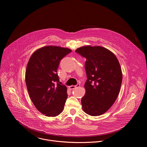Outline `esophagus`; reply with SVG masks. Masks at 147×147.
<instances>
[{
    "label": "esophagus",
    "mask_w": 147,
    "mask_h": 147,
    "mask_svg": "<svg viewBox=\"0 0 147 147\" xmlns=\"http://www.w3.org/2000/svg\"><path fill=\"white\" fill-rule=\"evenodd\" d=\"M80 86V84H78L76 85V86H70V87H69V88H70V90H73V89H75L76 88L79 87Z\"/></svg>",
    "instance_id": "34e87169"
}]
</instances>
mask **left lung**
<instances>
[{"label":"left lung","instance_id":"1","mask_svg":"<svg viewBox=\"0 0 147 147\" xmlns=\"http://www.w3.org/2000/svg\"><path fill=\"white\" fill-rule=\"evenodd\" d=\"M75 51L86 58L82 110L90 116L101 115L113 105L120 92L123 75L119 60L111 51L100 46H83Z\"/></svg>","mask_w":147,"mask_h":147}]
</instances>
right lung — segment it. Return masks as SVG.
Wrapping results in <instances>:
<instances>
[{
    "label": "right lung",
    "mask_w": 147,
    "mask_h": 147,
    "mask_svg": "<svg viewBox=\"0 0 147 147\" xmlns=\"http://www.w3.org/2000/svg\"><path fill=\"white\" fill-rule=\"evenodd\" d=\"M71 51L46 46L36 49L28 60L25 76L28 92L37 110L46 116L55 117L63 111L67 89L59 84L56 73L60 60Z\"/></svg>",
    "instance_id": "add662e5"
}]
</instances>
